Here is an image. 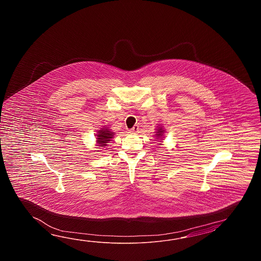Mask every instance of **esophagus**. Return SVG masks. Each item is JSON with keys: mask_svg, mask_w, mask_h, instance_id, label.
I'll list each match as a JSON object with an SVG mask.
<instances>
[{"mask_svg": "<svg viewBox=\"0 0 261 261\" xmlns=\"http://www.w3.org/2000/svg\"><path fill=\"white\" fill-rule=\"evenodd\" d=\"M139 130V126L138 125H134L133 126V128L130 129V133H133V134H135V133H138Z\"/></svg>", "mask_w": 261, "mask_h": 261, "instance_id": "esophagus-1", "label": "esophagus"}]
</instances>
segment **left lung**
Wrapping results in <instances>:
<instances>
[{
    "label": "left lung",
    "mask_w": 261,
    "mask_h": 261,
    "mask_svg": "<svg viewBox=\"0 0 261 261\" xmlns=\"http://www.w3.org/2000/svg\"><path fill=\"white\" fill-rule=\"evenodd\" d=\"M165 133V130L163 129V128L160 127V128L156 129V134H155V136L158 137V138H162L163 137V134Z\"/></svg>",
    "instance_id": "8db88e82"
}]
</instances>
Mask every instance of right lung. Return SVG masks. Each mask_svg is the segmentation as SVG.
Returning <instances> with one entry per match:
<instances>
[{
	"label": "right lung",
	"instance_id": "1",
	"mask_svg": "<svg viewBox=\"0 0 261 261\" xmlns=\"http://www.w3.org/2000/svg\"><path fill=\"white\" fill-rule=\"evenodd\" d=\"M114 134L115 133L111 132L108 128H100V130L98 132L97 134V144L98 146H106L107 144L111 141V139L114 137Z\"/></svg>",
	"mask_w": 261,
	"mask_h": 261
}]
</instances>
